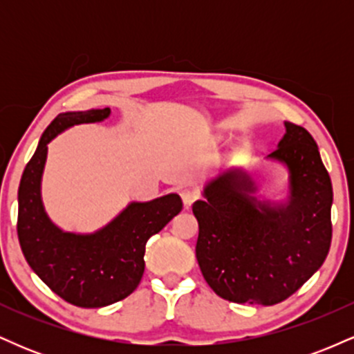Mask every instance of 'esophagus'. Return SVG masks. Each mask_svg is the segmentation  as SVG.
I'll return each instance as SVG.
<instances>
[{
  "mask_svg": "<svg viewBox=\"0 0 354 354\" xmlns=\"http://www.w3.org/2000/svg\"><path fill=\"white\" fill-rule=\"evenodd\" d=\"M181 200H183V203H185L186 208H188V206H191L194 201L198 200V191H194L191 188H185L181 191Z\"/></svg>",
  "mask_w": 354,
  "mask_h": 354,
  "instance_id": "esophagus-1",
  "label": "esophagus"
}]
</instances>
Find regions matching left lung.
Returning <instances> with one entry per match:
<instances>
[{"label": "left lung", "instance_id": "left-lung-1", "mask_svg": "<svg viewBox=\"0 0 354 354\" xmlns=\"http://www.w3.org/2000/svg\"><path fill=\"white\" fill-rule=\"evenodd\" d=\"M271 158L288 165L291 200L284 208L256 205L253 183L228 171L193 205L200 234L196 259L211 290L233 303H281L326 259L331 246L333 186L318 145L301 126L286 135Z\"/></svg>", "mask_w": 354, "mask_h": 354}]
</instances>
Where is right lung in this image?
Listing matches in <instances>:
<instances>
[{
	"label": "right lung",
	"mask_w": 354,
	"mask_h": 354,
	"mask_svg": "<svg viewBox=\"0 0 354 354\" xmlns=\"http://www.w3.org/2000/svg\"><path fill=\"white\" fill-rule=\"evenodd\" d=\"M109 108L63 113L44 129L24 168L18 189V239L31 270L64 301L101 308L121 301L136 290L145 273V248L183 208L178 194L131 203L106 228L95 234L63 233L44 213L39 181L48 143L64 128L108 118Z\"/></svg>",
	"instance_id": "obj_1"
}]
</instances>
